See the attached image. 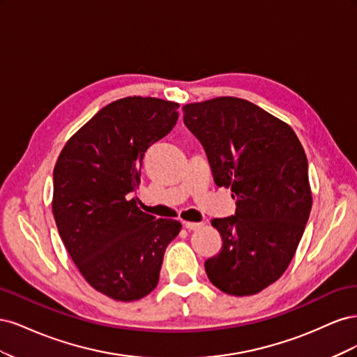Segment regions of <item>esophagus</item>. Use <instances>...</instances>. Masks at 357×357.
<instances>
[{
	"label": "esophagus",
	"instance_id": "1",
	"mask_svg": "<svg viewBox=\"0 0 357 357\" xmlns=\"http://www.w3.org/2000/svg\"><path fill=\"white\" fill-rule=\"evenodd\" d=\"M183 225H185V228L189 229V231H197L199 228H202V222H183Z\"/></svg>",
	"mask_w": 357,
	"mask_h": 357
}]
</instances>
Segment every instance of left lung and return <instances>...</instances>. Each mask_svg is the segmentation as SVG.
<instances>
[{
	"mask_svg": "<svg viewBox=\"0 0 357 357\" xmlns=\"http://www.w3.org/2000/svg\"><path fill=\"white\" fill-rule=\"evenodd\" d=\"M183 121L215 185L236 199L235 215L211 220L223 244L205 273L228 295L259 294L283 275L305 229L312 197L304 147L286 122L235 96L183 105Z\"/></svg>",
	"mask_w": 357,
	"mask_h": 357,
	"instance_id": "8db88e82",
	"label": "left lung"
}]
</instances>
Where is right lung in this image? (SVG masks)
I'll return each instance as SVG.
<instances>
[{
  "instance_id": "right-lung-1",
  "label": "right lung",
  "mask_w": 357,
  "mask_h": 357,
  "mask_svg": "<svg viewBox=\"0 0 357 357\" xmlns=\"http://www.w3.org/2000/svg\"><path fill=\"white\" fill-rule=\"evenodd\" d=\"M177 109L152 96L113 101L68 139L53 169L62 243L86 282L114 301L142 299L156 287L165 248L181 229L129 198L147 149L174 128Z\"/></svg>"
}]
</instances>
